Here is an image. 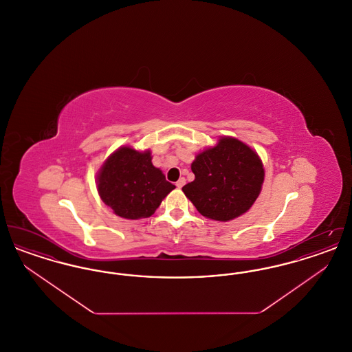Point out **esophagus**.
Instances as JSON below:
<instances>
[{"instance_id":"1","label":"esophagus","mask_w":352,"mask_h":352,"mask_svg":"<svg viewBox=\"0 0 352 352\" xmlns=\"http://www.w3.org/2000/svg\"><path fill=\"white\" fill-rule=\"evenodd\" d=\"M184 184H186V179H184V178H179V179H178V182L175 184V186H177L178 188H181V187H184Z\"/></svg>"}]
</instances>
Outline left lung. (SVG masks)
Wrapping results in <instances>:
<instances>
[{
	"mask_svg": "<svg viewBox=\"0 0 352 352\" xmlns=\"http://www.w3.org/2000/svg\"><path fill=\"white\" fill-rule=\"evenodd\" d=\"M191 170L195 179L182 191L204 218L217 221L245 214L258 198L265 177L258 154L230 135L199 151Z\"/></svg>",
	"mask_w": 352,
	"mask_h": 352,
	"instance_id": "8db88e82",
	"label": "left lung"
}]
</instances>
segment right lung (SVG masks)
<instances>
[{
  "instance_id": "add662e5",
  "label": "right lung",
  "mask_w": 352,
  "mask_h": 352,
  "mask_svg": "<svg viewBox=\"0 0 352 352\" xmlns=\"http://www.w3.org/2000/svg\"><path fill=\"white\" fill-rule=\"evenodd\" d=\"M101 201L120 218H149L175 186L151 164L149 149L120 146L102 164L96 175Z\"/></svg>"
}]
</instances>
